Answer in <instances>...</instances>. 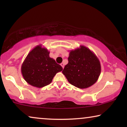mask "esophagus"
<instances>
[{
	"mask_svg": "<svg viewBox=\"0 0 127 127\" xmlns=\"http://www.w3.org/2000/svg\"><path fill=\"white\" fill-rule=\"evenodd\" d=\"M61 66L62 67V68H64V63H61Z\"/></svg>",
	"mask_w": 127,
	"mask_h": 127,
	"instance_id": "1",
	"label": "esophagus"
}]
</instances>
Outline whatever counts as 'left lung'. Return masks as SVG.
<instances>
[{"instance_id":"left-lung-1","label":"left lung","mask_w":127,"mask_h":127,"mask_svg":"<svg viewBox=\"0 0 127 127\" xmlns=\"http://www.w3.org/2000/svg\"><path fill=\"white\" fill-rule=\"evenodd\" d=\"M68 64L62 73L69 83L79 88H87L94 84L101 72V66L96 55L84 46L70 50Z\"/></svg>"}]
</instances>
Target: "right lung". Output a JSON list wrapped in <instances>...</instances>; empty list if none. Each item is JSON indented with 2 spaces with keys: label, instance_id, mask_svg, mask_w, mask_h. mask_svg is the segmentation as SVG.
Instances as JSON below:
<instances>
[{
  "label": "right lung",
  "instance_id": "obj_1",
  "mask_svg": "<svg viewBox=\"0 0 127 127\" xmlns=\"http://www.w3.org/2000/svg\"><path fill=\"white\" fill-rule=\"evenodd\" d=\"M50 51L38 45L29 52L21 66L24 79L31 86L41 88L51 83L62 67L49 56Z\"/></svg>",
  "mask_w": 127,
  "mask_h": 127
}]
</instances>
